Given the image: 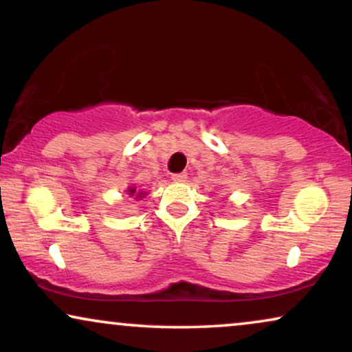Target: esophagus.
I'll return each instance as SVG.
<instances>
[{
	"instance_id": "obj_1",
	"label": "esophagus",
	"mask_w": 352,
	"mask_h": 352,
	"mask_svg": "<svg viewBox=\"0 0 352 352\" xmlns=\"http://www.w3.org/2000/svg\"><path fill=\"white\" fill-rule=\"evenodd\" d=\"M186 177H187L186 173H177V175L171 176V179L175 182H182V181H186Z\"/></svg>"
}]
</instances>
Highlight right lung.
Returning a JSON list of instances; mask_svg holds the SVG:
<instances>
[{
  "instance_id": "add662e5",
  "label": "right lung",
  "mask_w": 352,
  "mask_h": 352,
  "mask_svg": "<svg viewBox=\"0 0 352 352\" xmlns=\"http://www.w3.org/2000/svg\"><path fill=\"white\" fill-rule=\"evenodd\" d=\"M128 195L129 197H134V199H136V200H141V199H144V195H146V192H144V190H139L138 192L136 187L131 186V187H128Z\"/></svg>"
}]
</instances>
